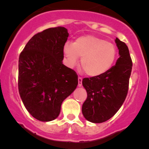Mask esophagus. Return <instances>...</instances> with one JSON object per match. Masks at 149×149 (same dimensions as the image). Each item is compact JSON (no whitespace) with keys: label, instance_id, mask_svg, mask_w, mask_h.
Instances as JSON below:
<instances>
[{"label":"esophagus","instance_id":"34e87169","mask_svg":"<svg viewBox=\"0 0 149 149\" xmlns=\"http://www.w3.org/2000/svg\"><path fill=\"white\" fill-rule=\"evenodd\" d=\"M78 81H79V84H78V86H79V87L81 86H82V78L79 77V78H78Z\"/></svg>","mask_w":149,"mask_h":149}]
</instances>
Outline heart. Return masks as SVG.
<instances>
[{
  "mask_svg": "<svg viewBox=\"0 0 149 149\" xmlns=\"http://www.w3.org/2000/svg\"><path fill=\"white\" fill-rule=\"evenodd\" d=\"M69 65L74 66L81 58V65L86 74L99 76L110 70L118 56L115 45L94 35L81 36L63 48Z\"/></svg>",
  "mask_w": 149,
  "mask_h": 149,
  "instance_id": "1",
  "label": "heart"
}]
</instances>
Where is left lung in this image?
Segmentation results:
<instances>
[{
  "mask_svg": "<svg viewBox=\"0 0 149 149\" xmlns=\"http://www.w3.org/2000/svg\"><path fill=\"white\" fill-rule=\"evenodd\" d=\"M115 42L120 54L115 65L104 74L84 78L82 81L87 92L82 113L91 123H101L110 119L127 97L133 63L125 43L118 38Z\"/></svg>",
  "mask_w": 149,
  "mask_h": 149,
  "instance_id": "8db88e82",
  "label": "left lung"
}]
</instances>
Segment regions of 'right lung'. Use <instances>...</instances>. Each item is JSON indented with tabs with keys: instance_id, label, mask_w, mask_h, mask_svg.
I'll return each instance as SVG.
<instances>
[{
	"instance_id": "add662e5",
	"label": "right lung",
	"mask_w": 149,
	"mask_h": 149,
	"mask_svg": "<svg viewBox=\"0 0 149 149\" xmlns=\"http://www.w3.org/2000/svg\"><path fill=\"white\" fill-rule=\"evenodd\" d=\"M68 35L65 27L47 29L33 36L19 55V94L28 112L38 120L58 118L62 102L79 83L75 70L62 62Z\"/></svg>"
}]
</instances>
